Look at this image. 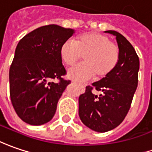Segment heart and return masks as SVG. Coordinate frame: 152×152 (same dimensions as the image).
<instances>
[{
  "instance_id": "obj_1",
  "label": "heart",
  "mask_w": 152,
  "mask_h": 152,
  "mask_svg": "<svg viewBox=\"0 0 152 152\" xmlns=\"http://www.w3.org/2000/svg\"><path fill=\"white\" fill-rule=\"evenodd\" d=\"M59 54L67 65L74 64L83 55L85 62L68 70V76L76 81H83L92 76L95 78L108 76L116 67L120 58L118 46L107 36L98 32L83 34L75 41H64Z\"/></svg>"
}]
</instances>
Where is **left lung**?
<instances>
[{
  "label": "left lung",
  "instance_id": "1",
  "mask_svg": "<svg viewBox=\"0 0 152 152\" xmlns=\"http://www.w3.org/2000/svg\"><path fill=\"white\" fill-rule=\"evenodd\" d=\"M115 37L119 48V61L113 71L100 81L86 87L79 97V116L90 129L104 133L116 128L130 109L138 86L140 59L134 47L115 30H106ZM101 92L94 95L91 89Z\"/></svg>",
  "mask_w": 152,
  "mask_h": 152
}]
</instances>
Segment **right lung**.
Returning a JSON list of instances; mask_svg holds the SVG:
<instances>
[{"mask_svg": "<svg viewBox=\"0 0 152 152\" xmlns=\"http://www.w3.org/2000/svg\"><path fill=\"white\" fill-rule=\"evenodd\" d=\"M75 33L59 25H45L27 34L17 45L9 69L10 97L17 115L23 122L42 125L52 120L57 104L70 81L59 49ZM58 79L60 83L52 80Z\"/></svg>", "mask_w": 152, "mask_h": 152, "instance_id": "obj_1", "label": "right lung"}]
</instances>
